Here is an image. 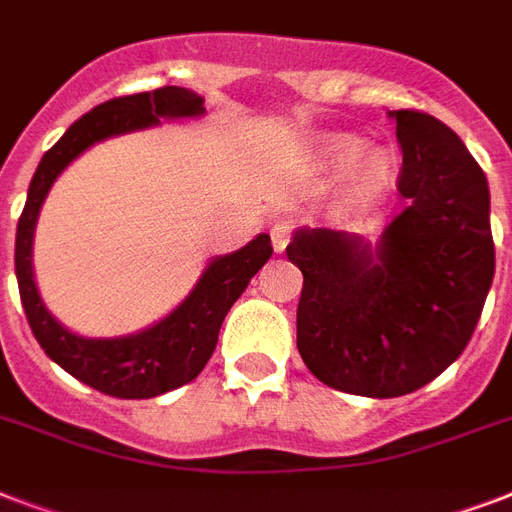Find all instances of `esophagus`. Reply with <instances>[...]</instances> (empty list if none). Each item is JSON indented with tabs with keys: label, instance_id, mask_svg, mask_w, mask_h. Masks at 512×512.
<instances>
[{
	"label": "esophagus",
	"instance_id": "34e87169",
	"mask_svg": "<svg viewBox=\"0 0 512 512\" xmlns=\"http://www.w3.org/2000/svg\"><path fill=\"white\" fill-rule=\"evenodd\" d=\"M271 241H273V249L276 252H284L287 244L292 241V225L289 223H276L271 228Z\"/></svg>",
	"mask_w": 512,
	"mask_h": 512
}]
</instances>
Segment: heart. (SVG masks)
<instances>
[{
	"instance_id": "b5f03b06",
	"label": "heart",
	"mask_w": 512,
	"mask_h": 512,
	"mask_svg": "<svg viewBox=\"0 0 512 512\" xmlns=\"http://www.w3.org/2000/svg\"><path fill=\"white\" fill-rule=\"evenodd\" d=\"M358 154H361V148H358V143H353V140H340V143H335V148H332V159H335L340 167H348V164L356 162ZM385 175H388V162L377 154L366 156L356 170L358 193H364V196L377 193L382 188V183H385Z\"/></svg>"
}]
</instances>
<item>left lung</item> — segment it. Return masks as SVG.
I'll use <instances>...</instances> for the list:
<instances>
[{
    "label": "left lung",
    "instance_id": "obj_1",
    "mask_svg": "<svg viewBox=\"0 0 512 512\" xmlns=\"http://www.w3.org/2000/svg\"><path fill=\"white\" fill-rule=\"evenodd\" d=\"M401 143L398 193L409 207L377 255L345 233H295L303 271L297 350L329 388L406 396L468 348L494 279L489 185L468 148L436 116L393 111Z\"/></svg>",
    "mask_w": 512,
    "mask_h": 512
}]
</instances>
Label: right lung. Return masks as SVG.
Here are the masks:
<instances>
[{"label": "right lung", "mask_w": 512, "mask_h": 512, "mask_svg": "<svg viewBox=\"0 0 512 512\" xmlns=\"http://www.w3.org/2000/svg\"><path fill=\"white\" fill-rule=\"evenodd\" d=\"M201 111L204 98L183 87H159L106 100L68 127L66 135L42 156L28 185L26 207L20 212L15 233V276L28 327L55 364L106 396L154 398L196 380L215 353L217 335L231 305L247 289L252 276L271 260V236L260 233L239 252L212 260L191 295L156 327L119 340H84L60 327L36 292L31 241L39 207L55 177L92 143L122 132L143 130L159 119L196 116Z\"/></svg>", "instance_id": "add662e5"}]
</instances>
